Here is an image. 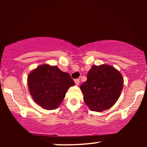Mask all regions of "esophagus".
Segmentation results:
<instances>
[{
	"label": "esophagus",
	"mask_w": 147,
	"mask_h": 147,
	"mask_svg": "<svg viewBox=\"0 0 147 147\" xmlns=\"http://www.w3.org/2000/svg\"><path fill=\"white\" fill-rule=\"evenodd\" d=\"M75 83L76 85L78 86L79 84V83H80V81H79V79H75Z\"/></svg>",
	"instance_id": "esophagus-1"
}]
</instances>
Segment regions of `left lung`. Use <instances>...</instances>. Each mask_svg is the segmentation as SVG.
<instances>
[{
	"label": "left lung",
	"mask_w": 147,
	"mask_h": 147,
	"mask_svg": "<svg viewBox=\"0 0 147 147\" xmlns=\"http://www.w3.org/2000/svg\"><path fill=\"white\" fill-rule=\"evenodd\" d=\"M124 84L122 74L108 64L92 65L87 80L80 86L84 101L96 112L111 109L120 97Z\"/></svg>",
	"instance_id": "1"
}]
</instances>
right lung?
<instances>
[{
  "label": "right lung",
  "instance_id": "1",
  "mask_svg": "<svg viewBox=\"0 0 147 147\" xmlns=\"http://www.w3.org/2000/svg\"><path fill=\"white\" fill-rule=\"evenodd\" d=\"M75 84L68 73L62 72L56 65L46 63L34 69L28 78L33 100L46 110L57 109L69 88Z\"/></svg>",
  "mask_w": 147,
  "mask_h": 147
}]
</instances>
